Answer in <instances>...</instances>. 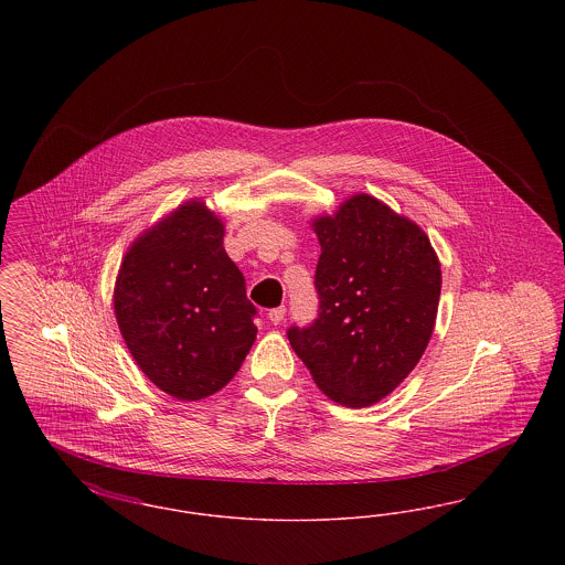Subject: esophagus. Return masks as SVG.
<instances>
[{
    "label": "esophagus",
    "instance_id": "1",
    "mask_svg": "<svg viewBox=\"0 0 565 565\" xmlns=\"http://www.w3.org/2000/svg\"><path fill=\"white\" fill-rule=\"evenodd\" d=\"M284 318H286V307H284V305H281V307H275V309H270V323H275V326H277V323L284 322Z\"/></svg>",
    "mask_w": 565,
    "mask_h": 565
}]
</instances>
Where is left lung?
<instances>
[{"mask_svg": "<svg viewBox=\"0 0 565 565\" xmlns=\"http://www.w3.org/2000/svg\"><path fill=\"white\" fill-rule=\"evenodd\" d=\"M318 318L288 339L328 398L369 406L417 366L440 296V265L426 233L369 194L313 222Z\"/></svg>", "mask_w": 565, "mask_h": 565, "instance_id": "1", "label": "left lung"}]
</instances>
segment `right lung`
Wrapping results in <instances>:
<instances>
[{"label": "right lung", "mask_w": 565, "mask_h": 565, "mask_svg": "<svg viewBox=\"0 0 565 565\" xmlns=\"http://www.w3.org/2000/svg\"><path fill=\"white\" fill-rule=\"evenodd\" d=\"M222 237V222L189 201L146 231L118 270L114 311L122 339L141 373L178 401L222 390L258 332V311Z\"/></svg>", "instance_id": "obj_1"}]
</instances>
